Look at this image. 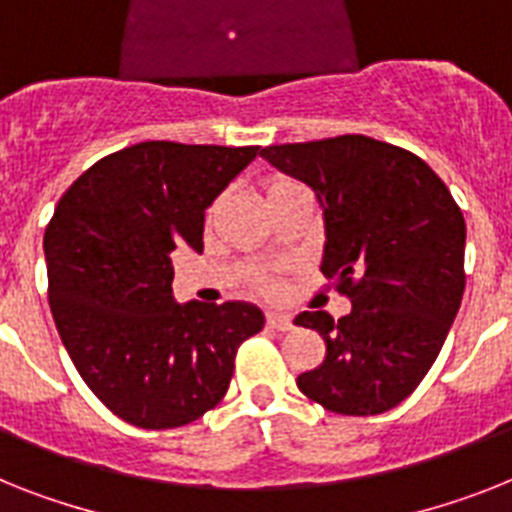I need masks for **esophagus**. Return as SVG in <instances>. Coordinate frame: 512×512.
<instances>
[{"instance_id": "obj_1", "label": "esophagus", "mask_w": 512, "mask_h": 512, "mask_svg": "<svg viewBox=\"0 0 512 512\" xmlns=\"http://www.w3.org/2000/svg\"><path fill=\"white\" fill-rule=\"evenodd\" d=\"M266 322L272 324L274 329H280V332H287V329L293 327V319L287 314H280V311H269V314H266Z\"/></svg>"}]
</instances>
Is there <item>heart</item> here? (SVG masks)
Masks as SVG:
<instances>
[{"mask_svg":"<svg viewBox=\"0 0 512 512\" xmlns=\"http://www.w3.org/2000/svg\"><path fill=\"white\" fill-rule=\"evenodd\" d=\"M295 190H303V185L293 177H272L269 183H266V201H274V198H282L287 193H295Z\"/></svg>","mask_w":512,"mask_h":512,"instance_id":"heart-1","label":"heart"}]
</instances>
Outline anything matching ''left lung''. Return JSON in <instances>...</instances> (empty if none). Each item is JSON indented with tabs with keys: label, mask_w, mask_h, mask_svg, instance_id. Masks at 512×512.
Instances as JSON below:
<instances>
[{
	"label": "left lung",
	"mask_w": 512,
	"mask_h": 512,
	"mask_svg": "<svg viewBox=\"0 0 512 512\" xmlns=\"http://www.w3.org/2000/svg\"><path fill=\"white\" fill-rule=\"evenodd\" d=\"M261 156L316 193L322 272L353 303L337 322L327 311L295 316L327 342L298 390L342 416L390 411L432 369L458 314L463 211L421 156L369 135L266 146Z\"/></svg>",
	"instance_id": "8db88e82"
}]
</instances>
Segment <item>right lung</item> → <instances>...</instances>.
Here are the masks:
<instances>
[{
    "label": "right lung",
    "instance_id": "1",
    "mask_svg": "<svg viewBox=\"0 0 512 512\" xmlns=\"http://www.w3.org/2000/svg\"><path fill=\"white\" fill-rule=\"evenodd\" d=\"M259 146L143 141L86 170L44 232L49 306L83 382L114 416L175 429L230 387L240 342L261 332L253 303H180L175 248L204 251L211 201Z\"/></svg>",
    "mask_w": 512,
    "mask_h": 512
}]
</instances>
